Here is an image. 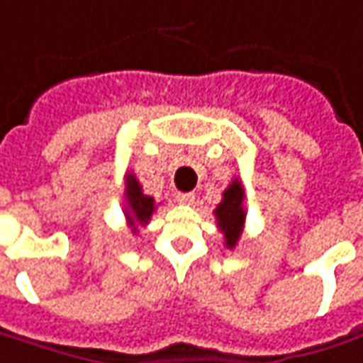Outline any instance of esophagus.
Segmentation results:
<instances>
[{
	"label": "esophagus",
	"instance_id": "esophagus-1",
	"mask_svg": "<svg viewBox=\"0 0 363 363\" xmlns=\"http://www.w3.org/2000/svg\"><path fill=\"white\" fill-rule=\"evenodd\" d=\"M177 201L181 202V204H192L194 202V194L192 192H179L177 194Z\"/></svg>",
	"mask_w": 363,
	"mask_h": 363
}]
</instances>
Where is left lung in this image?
<instances>
[{
    "instance_id": "1",
    "label": "left lung",
    "mask_w": 363,
    "mask_h": 363,
    "mask_svg": "<svg viewBox=\"0 0 363 363\" xmlns=\"http://www.w3.org/2000/svg\"><path fill=\"white\" fill-rule=\"evenodd\" d=\"M214 216L220 233L224 234V244L226 248H234L244 228V189L238 179H234L228 189L223 192V201L214 208Z\"/></svg>"
}]
</instances>
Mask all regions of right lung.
<instances>
[{
	"instance_id": "add662e5",
	"label": "right lung",
	"mask_w": 363,
	"mask_h": 363,
	"mask_svg": "<svg viewBox=\"0 0 363 363\" xmlns=\"http://www.w3.org/2000/svg\"><path fill=\"white\" fill-rule=\"evenodd\" d=\"M157 204L152 196H147L140 189L135 174H127V186H125V216L130 230L137 233L139 226L149 224L150 216L155 213Z\"/></svg>"
}]
</instances>
